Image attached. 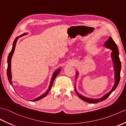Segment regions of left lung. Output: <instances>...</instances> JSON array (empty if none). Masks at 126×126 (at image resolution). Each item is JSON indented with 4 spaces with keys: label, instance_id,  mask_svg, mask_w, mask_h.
Here are the masks:
<instances>
[{
    "label": "left lung",
    "instance_id": "1",
    "mask_svg": "<svg viewBox=\"0 0 126 126\" xmlns=\"http://www.w3.org/2000/svg\"><path fill=\"white\" fill-rule=\"evenodd\" d=\"M104 46L108 48V49H110L112 52H111V57L112 60H113V66H114V79H115V83L113 85V87L112 88L111 90L108 93H107L106 94L103 96V97H101V98H92L85 97V96H83L77 92L76 88V84H75V90L76 93L77 95H78L79 97L83 101H84L85 102H87L88 103H97L98 102H101L103 100H105L108 97V96L110 95L111 93L115 90L116 87L118 85L120 79V71H121V62L120 60V58L119 57V51L118 49H117V45L115 43L112 39L111 37H109V39L108 41H107L105 43H104ZM79 76V72H76V79L78 78Z\"/></svg>",
    "mask_w": 126,
    "mask_h": 126
}]
</instances>
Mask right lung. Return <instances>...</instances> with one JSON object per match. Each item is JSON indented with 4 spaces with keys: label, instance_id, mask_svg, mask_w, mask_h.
<instances>
[{
    "label": "right lung",
    "instance_id": "1",
    "mask_svg": "<svg viewBox=\"0 0 126 126\" xmlns=\"http://www.w3.org/2000/svg\"><path fill=\"white\" fill-rule=\"evenodd\" d=\"M26 34V33H23L22 34V35H20L19 36H18L16 37L15 38L14 42H13V46H12V50L11 51V52H10L9 56H8V58H7V78L8 79H9V81L10 82V84L12 85L13 87V84H12V74H11V59H12V57L13 56V53H14L15 51V47H16V44H17V42L18 41V39H19V38H20V37H22L23 36L25 35ZM61 71V68H59L58 69H57L56 71H55L54 73L52 74V76L51 77V81H50V83L49 85V88H48V89L47 90V92H45L41 96H39V97H37L36 98L33 99V100H31V101H38L39 100H41V99L44 98V97H45L47 95V94H48V93L49 92V91L50 90L51 88L52 87V85L53 84V82L54 81L55 79H56V76L58 75V74L60 73V72Z\"/></svg>",
    "mask_w": 126,
    "mask_h": 126
}]
</instances>
